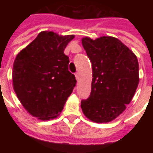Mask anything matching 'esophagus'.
<instances>
[{
  "mask_svg": "<svg viewBox=\"0 0 153 153\" xmlns=\"http://www.w3.org/2000/svg\"><path fill=\"white\" fill-rule=\"evenodd\" d=\"M75 78H76L77 80H79V73L75 74Z\"/></svg>",
  "mask_w": 153,
  "mask_h": 153,
  "instance_id": "obj_1",
  "label": "esophagus"
}]
</instances>
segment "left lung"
<instances>
[{
	"label": "left lung",
	"instance_id": "left-lung-1",
	"mask_svg": "<svg viewBox=\"0 0 153 153\" xmlns=\"http://www.w3.org/2000/svg\"><path fill=\"white\" fill-rule=\"evenodd\" d=\"M82 44L92 62L93 77L89 97L81 102L82 111L93 122L112 121L126 109L138 88L137 56L114 37H86Z\"/></svg>",
	"mask_w": 153,
	"mask_h": 153
}]
</instances>
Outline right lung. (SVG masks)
<instances>
[{"label":"right lung","instance_id":"add662e5","mask_svg":"<svg viewBox=\"0 0 153 153\" xmlns=\"http://www.w3.org/2000/svg\"><path fill=\"white\" fill-rule=\"evenodd\" d=\"M74 35L42 31L16 56L12 81L19 102L42 120L56 118L73 92L76 79L64 51Z\"/></svg>","mask_w":153,"mask_h":153}]
</instances>
